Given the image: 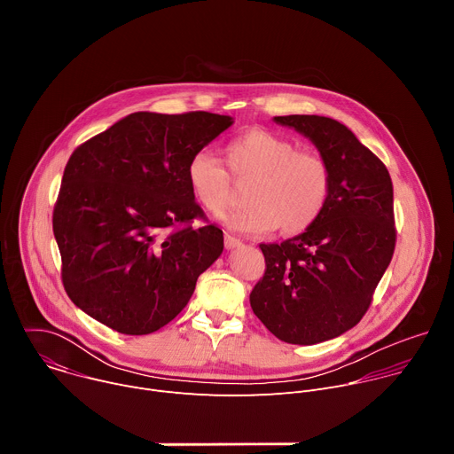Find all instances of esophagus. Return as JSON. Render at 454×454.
<instances>
[{
    "label": "esophagus",
    "mask_w": 454,
    "mask_h": 454,
    "mask_svg": "<svg viewBox=\"0 0 454 454\" xmlns=\"http://www.w3.org/2000/svg\"><path fill=\"white\" fill-rule=\"evenodd\" d=\"M224 246H226L228 249H233V247H240V246H242V240H240L239 237L231 235V233H226V235H224Z\"/></svg>",
    "instance_id": "obj_1"
}]
</instances>
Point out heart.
Instances as JSON below:
<instances>
[{
	"label": "heart",
	"instance_id": "obj_1",
	"mask_svg": "<svg viewBox=\"0 0 454 454\" xmlns=\"http://www.w3.org/2000/svg\"><path fill=\"white\" fill-rule=\"evenodd\" d=\"M233 177L251 179L246 207L224 215V223L242 233L280 230L296 235L310 228L325 210L333 172L316 151H300L294 142L266 129H251L224 145ZM186 183L193 201L219 215L231 200V179L214 153H193L186 163Z\"/></svg>",
	"mask_w": 454,
	"mask_h": 454
}]
</instances>
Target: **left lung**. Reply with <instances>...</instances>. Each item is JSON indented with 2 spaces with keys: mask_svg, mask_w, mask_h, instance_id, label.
<instances>
[{
  "mask_svg": "<svg viewBox=\"0 0 454 454\" xmlns=\"http://www.w3.org/2000/svg\"><path fill=\"white\" fill-rule=\"evenodd\" d=\"M307 137L333 172L325 210L303 233L261 244L266 273L249 294L256 317L278 340L314 345L361 321L395 249L394 184L384 163L338 120L275 116Z\"/></svg>",
  "mask_w": 454,
  "mask_h": 454,
  "instance_id": "1",
  "label": "left lung"
}]
</instances>
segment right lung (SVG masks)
Listing matches in <instances>:
<instances>
[{
    "label": "right lung",
    "instance_id": "1",
    "mask_svg": "<svg viewBox=\"0 0 454 454\" xmlns=\"http://www.w3.org/2000/svg\"><path fill=\"white\" fill-rule=\"evenodd\" d=\"M233 123L207 111L133 113L74 151L53 208L70 300L109 329L151 334L188 303L223 253L186 163Z\"/></svg>",
    "mask_w": 454,
    "mask_h": 454
}]
</instances>
